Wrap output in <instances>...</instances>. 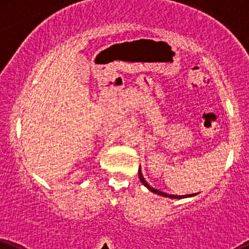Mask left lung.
<instances>
[{
  "mask_svg": "<svg viewBox=\"0 0 249 249\" xmlns=\"http://www.w3.org/2000/svg\"><path fill=\"white\" fill-rule=\"evenodd\" d=\"M138 175H139V178H141L142 183H143V184L145 185V187L147 188V189H149L150 191H152V193L157 194V195H160V196H164V197H169V198H178V200H181V198H185V197H191V196H194V195H197V194H189V195H170V194L163 193V191H160V190H157V189H155V188H152L151 185H149V184H147V182L145 181V179H144V177H143V174H142V170H141V168H139V170H138Z\"/></svg>",
  "mask_w": 249,
  "mask_h": 249,
  "instance_id": "obj_1",
  "label": "left lung"
}]
</instances>
